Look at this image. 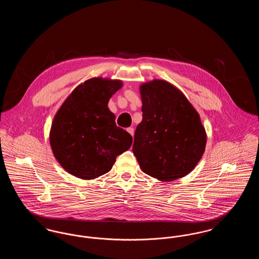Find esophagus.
<instances>
[{
    "mask_svg": "<svg viewBox=\"0 0 259 259\" xmlns=\"http://www.w3.org/2000/svg\"><path fill=\"white\" fill-rule=\"evenodd\" d=\"M127 132L129 133V134H131V135H134V128L133 127H129V128H127Z\"/></svg>",
    "mask_w": 259,
    "mask_h": 259,
    "instance_id": "obj_1",
    "label": "esophagus"
}]
</instances>
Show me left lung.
Listing matches in <instances>:
<instances>
[{
    "label": "left lung",
    "instance_id": "8db88e82",
    "mask_svg": "<svg viewBox=\"0 0 259 259\" xmlns=\"http://www.w3.org/2000/svg\"><path fill=\"white\" fill-rule=\"evenodd\" d=\"M143 120L137 126L133 152L142 171L162 182L191 172L207 142L200 116L183 92L154 79L142 84Z\"/></svg>",
    "mask_w": 259,
    "mask_h": 259
}]
</instances>
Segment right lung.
<instances>
[{
    "instance_id": "add662e5",
    "label": "right lung",
    "mask_w": 259,
    "mask_h": 259,
    "mask_svg": "<svg viewBox=\"0 0 259 259\" xmlns=\"http://www.w3.org/2000/svg\"><path fill=\"white\" fill-rule=\"evenodd\" d=\"M120 80L90 78L65 100L50 129V146L62 167L82 180L109 172L116 156L128 150L132 136L116 126L108 108Z\"/></svg>"
}]
</instances>
